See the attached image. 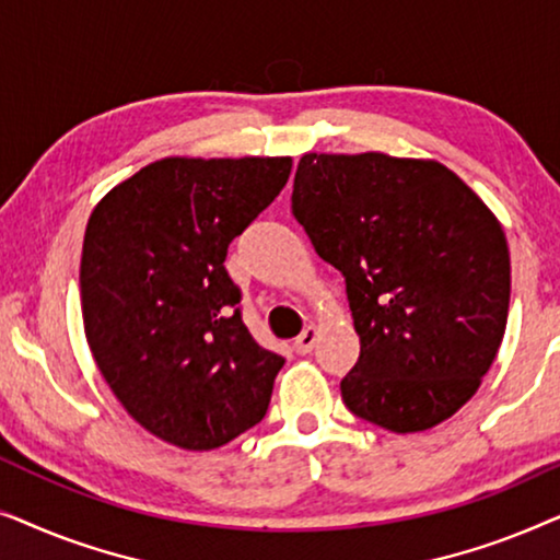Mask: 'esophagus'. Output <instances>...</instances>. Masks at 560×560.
I'll use <instances>...</instances> for the list:
<instances>
[{"label":"esophagus","mask_w":560,"mask_h":560,"mask_svg":"<svg viewBox=\"0 0 560 560\" xmlns=\"http://www.w3.org/2000/svg\"><path fill=\"white\" fill-rule=\"evenodd\" d=\"M316 341H318V328L316 326L303 328V334L295 339V351L298 354H311L313 347H316Z\"/></svg>","instance_id":"1"}]
</instances>
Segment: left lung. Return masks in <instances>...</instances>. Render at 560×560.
I'll list each match as a JSON object with an SVG mask.
<instances>
[{
  "instance_id": "8db88e82",
  "label": "left lung",
  "mask_w": 560,
  "mask_h": 560,
  "mask_svg": "<svg viewBox=\"0 0 560 560\" xmlns=\"http://www.w3.org/2000/svg\"><path fill=\"white\" fill-rule=\"evenodd\" d=\"M293 213L347 280L362 343L347 408L393 433L464 408L508 326L510 249L492 209L439 160L305 152Z\"/></svg>"
}]
</instances>
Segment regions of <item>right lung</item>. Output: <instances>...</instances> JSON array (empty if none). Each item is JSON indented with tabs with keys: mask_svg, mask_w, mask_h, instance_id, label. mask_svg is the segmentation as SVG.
Listing matches in <instances>:
<instances>
[{
	"mask_svg": "<svg viewBox=\"0 0 560 560\" xmlns=\"http://www.w3.org/2000/svg\"><path fill=\"white\" fill-rule=\"evenodd\" d=\"M290 167L293 158H163L91 211L83 331L114 397L160 441L211 451L265 418L285 359L252 339L224 259Z\"/></svg>",
	"mask_w": 560,
	"mask_h": 560,
	"instance_id": "right-lung-1",
	"label": "right lung"
}]
</instances>
